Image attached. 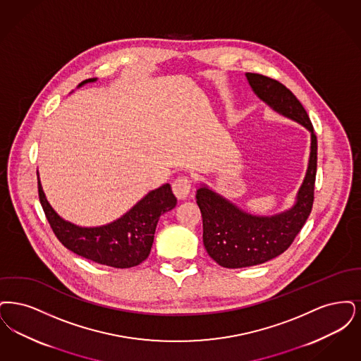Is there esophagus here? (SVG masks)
<instances>
[{"label": "esophagus", "mask_w": 361, "mask_h": 361, "mask_svg": "<svg viewBox=\"0 0 361 361\" xmlns=\"http://www.w3.org/2000/svg\"><path fill=\"white\" fill-rule=\"evenodd\" d=\"M173 191L175 197L178 200H185L188 198L190 191H191V182L186 176H179L173 180Z\"/></svg>", "instance_id": "34e87169"}]
</instances>
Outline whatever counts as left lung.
Segmentation results:
<instances>
[{
	"mask_svg": "<svg viewBox=\"0 0 361 361\" xmlns=\"http://www.w3.org/2000/svg\"><path fill=\"white\" fill-rule=\"evenodd\" d=\"M245 77L253 93L271 109L310 132V157L295 204L274 216L247 213L206 185L197 190V204L204 222V248L216 263L225 268L257 266L279 256L300 232L312 213L314 201L317 136L306 110L281 82L253 73H247Z\"/></svg>",
	"mask_w": 361,
	"mask_h": 361,
	"instance_id": "obj_1",
	"label": "left lung"
}]
</instances>
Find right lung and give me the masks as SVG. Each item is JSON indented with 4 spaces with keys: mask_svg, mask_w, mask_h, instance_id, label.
I'll return each mask as SVG.
<instances>
[{
    "mask_svg": "<svg viewBox=\"0 0 361 361\" xmlns=\"http://www.w3.org/2000/svg\"><path fill=\"white\" fill-rule=\"evenodd\" d=\"M95 80L86 79L78 87ZM37 186L46 217L63 245L87 260L114 268L139 266L148 257L157 221L176 204L171 186L166 183L144 195L120 219L106 225L86 228L63 220L48 202L40 179H37Z\"/></svg>",
    "mask_w": 361,
    "mask_h": 361,
    "instance_id": "right-lung-1",
    "label": "right lung"
}]
</instances>
